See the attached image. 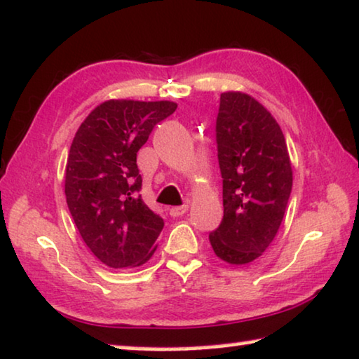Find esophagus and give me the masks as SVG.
I'll return each mask as SVG.
<instances>
[{"mask_svg":"<svg viewBox=\"0 0 359 359\" xmlns=\"http://www.w3.org/2000/svg\"><path fill=\"white\" fill-rule=\"evenodd\" d=\"M187 211H189V205H187V203H185V205H182V206H172V208H170L169 214L172 217H179V216H184Z\"/></svg>","mask_w":359,"mask_h":359,"instance_id":"1","label":"esophagus"}]
</instances>
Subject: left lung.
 Returning <instances> with one entry per match:
<instances>
[{
	"mask_svg": "<svg viewBox=\"0 0 359 359\" xmlns=\"http://www.w3.org/2000/svg\"><path fill=\"white\" fill-rule=\"evenodd\" d=\"M224 217L210 242L229 264H248L272 243L292 191L285 137L271 112L250 95L227 92L216 119Z\"/></svg>",
	"mask_w": 359,
	"mask_h": 359,
	"instance_id": "8db88e82",
	"label": "left lung"
}]
</instances>
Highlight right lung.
Here are the masks:
<instances>
[{
    "instance_id": "add662e5",
    "label": "right lung",
    "mask_w": 359,
    "mask_h": 359,
    "mask_svg": "<svg viewBox=\"0 0 359 359\" xmlns=\"http://www.w3.org/2000/svg\"><path fill=\"white\" fill-rule=\"evenodd\" d=\"M172 101L109 100L90 112L74 137L66 165V200L83 242L101 263L142 266L164 227L138 195L137 153Z\"/></svg>"
}]
</instances>
